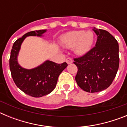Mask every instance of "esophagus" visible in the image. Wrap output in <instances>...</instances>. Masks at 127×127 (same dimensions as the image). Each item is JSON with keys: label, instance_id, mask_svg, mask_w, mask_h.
<instances>
[{"label": "esophagus", "instance_id": "obj_1", "mask_svg": "<svg viewBox=\"0 0 127 127\" xmlns=\"http://www.w3.org/2000/svg\"><path fill=\"white\" fill-rule=\"evenodd\" d=\"M66 62L67 63V64H71L73 62V61H72V60L71 58H67V59H66Z\"/></svg>", "mask_w": 127, "mask_h": 127}]
</instances>
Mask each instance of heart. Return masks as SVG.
Listing matches in <instances>:
<instances>
[{
    "label": "heart",
    "mask_w": 127,
    "mask_h": 127,
    "mask_svg": "<svg viewBox=\"0 0 127 127\" xmlns=\"http://www.w3.org/2000/svg\"><path fill=\"white\" fill-rule=\"evenodd\" d=\"M60 43L67 48H73V51L78 56L85 55L92 47L94 34L88 30H73L63 34L60 39Z\"/></svg>",
    "instance_id": "heart-1"
}]
</instances>
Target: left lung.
<instances>
[{
	"label": "left lung",
	"instance_id": "obj_1",
	"mask_svg": "<svg viewBox=\"0 0 127 127\" xmlns=\"http://www.w3.org/2000/svg\"><path fill=\"white\" fill-rule=\"evenodd\" d=\"M97 35L95 46L86 55L74 58L77 67L76 79L85 92H98L112 83L119 67V45L116 39L105 30L92 29Z\"/></svg>",
	"mask_w": 127,
	"mask_h": 127
}]
</instances>
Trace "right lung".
<instances>
[{
  "label": "right lung",
  "mask_w": 127,
  "mask_h": 127,
  "mask_svg": "<svg viewBox=\"0 0 127 127\" xmlns=\"http://www.w3.org/2000/svg\"><path fill=\"white\" fill-rule=\"evenodd\" d=\"M47 30L32 31L23 35L13 44L9 59L11 76L18 88L25 94L33 97L46 95L56 87L59 75L67 67V64H56L49 60L33 69H25L18 61L21 46L27 37H42Z\"/></svg>",
  "instance_id": "add662e5"
}]
</instances>
